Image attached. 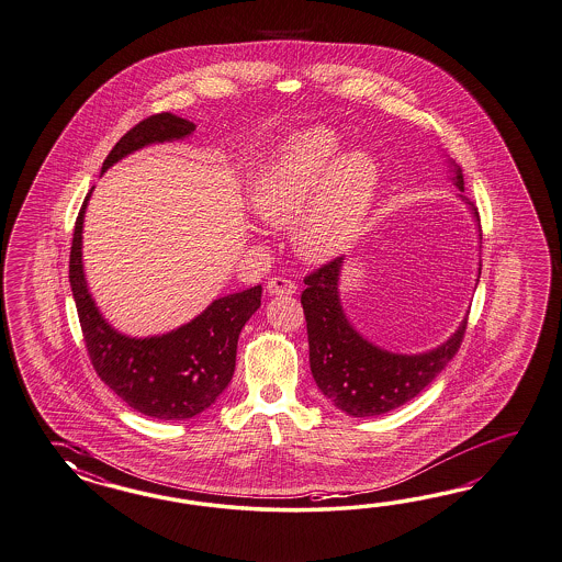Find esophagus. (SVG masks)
I'll use <instances>...</instances> for the list:
<instances>
[{
	"label": "esophagus",
	"mask_w": 562,
	"mask_h": 562,
	"mask_svg": "<svg viewBox=\"0 0 562 562\" xmlns=\"http://www.w3.org/2000/svg\"><path fill=\"white\" fill-rule=\"evenodd\" d=\"M266 290L270 296H290L296 292V284L289 280V278H282V276H273L268 280Z\"/></svg>",
	"instance_id": "1"
}]
</instances>
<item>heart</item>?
Masks as SVG:
<instances>
[{"label":"heart","mask_w":562,"mask_h":562,"mask_svg":"<svg viewBox=\"0 0 562 562\" xmlns=\"http://www.w3.org/2000/svg\"><path fill=\"white\" fill-rule=\"evenodd\" d=\"M339 153L334 131H301L261 169L251 190L254 213L272 227L292 225V247L308 263L348 251L379 188V166L370 153Z\"/></svg>","instance_id":"obj_1"}]
</instances>
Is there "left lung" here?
Segmentation results:
<instances>
[{
	"mask_svg": "<svg viewBox=\"0 0 562 562\" xmlns=\"http://www.w3.org/2000/svg\"><path fill=\"white\" fill-rule=\"evenodd\" d=\"M450 169V180L460 192H464L462 169L452 159ZM458 196L469 204L476 227L481 231L479 213L471 200L462 194ZM344 259H334L304 278L306 289L303 290L301 303L308 334V362L321 393L337 409L351 417H374L405 405L440 374L462 344L469 315L458 325L454 334L429 351L395 353L379 348L356 331L344 313L339 299Z\"/></svg>",
	"mask_w": 562,
	"mask_h": 562,
	"instance_id": "8db88e82",
	"label": "left lung"
}]
</instances>
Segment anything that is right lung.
<instances>
[{"mask_svg":"<svg viewBox=\"0 0 562 562\" xmlns=\"http://www.w3.org/2000/svg\"><path fill=\"white\" fill-rule=\"evenodd\" d=\"M194 122L161 112L138 122L108 153L102 173L126 155L155 143L190 137ZM90 194L76 221L69 282L93 370L133 409L161 422H182L209 409L235 372L237 339L261 304V286L221 296L198 317L164 335L128 337L108 323L91 299L81 233Z\"/></svg>","mask_w":562,"mask_h":562,"instance_id":"obj_1","label":"right lung"}]
</instances>
